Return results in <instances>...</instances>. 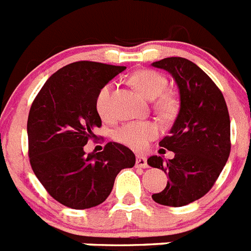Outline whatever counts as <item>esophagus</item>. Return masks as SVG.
I'll return each instance as SVG.
<instances>
[{
	"label": "esophagus",
	"instance_id": "esophagus-1",
	"mask_svg": "<svg viewBox=\"0 0 251 251\" xmlns=\"http://www.w3.org/2000/svg\"><path fill=\"white\" fill-rule=\"evenodd\" d=\"M136 167H142V168H147L148 167V162H147V158L144 155H140L138 154L136 155Z\"/></svg>",
	"mask_w": 251,
	"mask_h": 251
}]
</instances>
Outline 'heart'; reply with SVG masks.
Instances as JSON below:
<instances>
[{
	"label": "heart",
	"mask_w": 251,
	"mask_h": 251,
	"mask_svg": "<svg viewBox=\"0 0 251 251\" xmlns=\"http://www.w3.org/2000/svg\"><path fill=\"white\" fill-rule=\"evenodd\" d=\"M130 83L147 100H155L162 94L167 85V80L163 75L151 70L136 71L130 76ZM111 84L104 85L97 96L96 107L100 117L108 119L111 115L109 108V96H111ZM175 103L170 96L161 97L155 103V108L163 115H168L174 111ZM158 134V126L151 121H134L125 124L116 130L113 136L117 142L127 145L132 149H144L151 139Z\"/></svg>",
	"instance_id": "1"
}]
</instances>
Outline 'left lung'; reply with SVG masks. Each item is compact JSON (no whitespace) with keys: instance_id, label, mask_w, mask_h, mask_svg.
<instances>
[{"instance_id":"obj_1","label":"left lung","mask_w":251,"mask_h":251,"mask_svg":"<svg viewBox=\"0 0 251 251\" xmlns=\"http://www.w3.org/2000/svg\"><path fill=\"white\" fill-rule=\"evenodd\" d=\"M171 74L180 94V109L170 135L159 145L175 153L172 159L151 155L148 165L168 174L167 185L153 201L182 207L212 189L226 165L231 149L229 115L223 94L201 67L182 57L153 62Z\"/></svg>"}]
</instances>
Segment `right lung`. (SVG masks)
I'll use <instances>...</instances> for the list:
<instances>
[{
    "instance_id": "1",
    "label": "right lung",
    "mask_w": 251,
    "mask_h": 251,
    "mask_svg": "<svg viewBox=\"0 0 251 251\" xmlns=\"http://www.w3.org/2000/svg\"><path fill=\"white\" fill-rule=\"evenodd\" d=\"M125 69L74 62L54 73L31 104L26 125L31 168L50 197L66 207L100 205L117 174L135 165V154L119 143H108L100 153L84 151L93 130L102 125L97 96Z\"/></svg>"
}]
</instances>
